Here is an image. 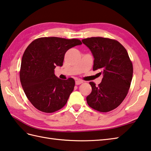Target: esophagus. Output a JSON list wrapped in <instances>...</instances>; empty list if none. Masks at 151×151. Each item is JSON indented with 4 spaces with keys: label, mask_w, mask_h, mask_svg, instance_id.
<instances>
[{
    "label": "esophagus",
    "mask_w": 151,
    "mask_h": 151,
    "mask_svg": "<svg viewBox=\"0 0 151 151\" xmlns=\"http://www.w3.org/2000/svg\"><path fill=\"white\" fill-rule=\"evenodd\" d=\"M83 83V81H81V80H77V81H76V85H79L80 84H81Z\"/></svg>",
    "instance_id": "34e87169"
}]
</instances>
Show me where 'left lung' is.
I'll use <instances>...</instances> for the list:
<instances>
[{
    "instance_id": "8db88e82",
    "label": "left lung",
    "mask_w": 151,
    "mask_h": 151,
    "mask_svg": "<svg viewBox=\"0 0 151 151\" xmlns=\"http://www.w3.org/2000/svg\"><path fill=\"white\" fill-rule=\"evenodd\" d=\"M94 57L93 70L103 75L101 82H93L91 93L87 96L88 105L100 112L116 108L127 96L133 76V66L126 49L109 38L92 37L82 40Z\"/></svg>"
}]
</instances>
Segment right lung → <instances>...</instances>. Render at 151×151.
Returning <instances> with one entry per match:
<instances>
[{"label": "right lung", "instance_id": "obj_1", "mask_svg": "<svg viewBox=\"0 0 151 151\" xmlns=\"http://www.w3.org/2000/svg\"><path fill=\"white\" fill-rule=\"evenodd\" d=\"M78 39L40 38L30 43L21 60L20 81L29 100L37 109L53 113L66 104L74 88L73 78L60 79L55 75L62 66L66 52L81 45Z\"/></svg>", "mask_w": 151, "mask_h": 151}]
</instances>
